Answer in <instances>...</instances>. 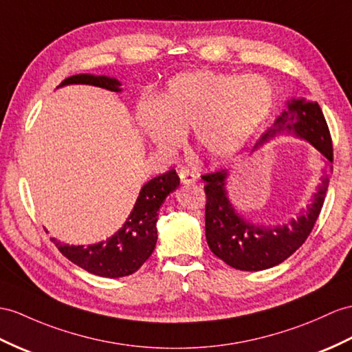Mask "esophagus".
Listing matches in <instances>:
<instances>
[{
  "instance_id": "obj_1",
  "label": "esophagus",
  "mask_w": 352,
  "mask_h": 352,
  "mask_svg": "<svg viewBox=\"0 0 352 352\" xmlns=\"http://www.w3.org/2000/svg\"><path fill=\"white\" fill-rule=\"evenodd\" d=\"M179 177H181V182L184 185H192L197 182V176L192 173V171L186 170V168L179 171Z\"/></svg>"
}]
</instances>
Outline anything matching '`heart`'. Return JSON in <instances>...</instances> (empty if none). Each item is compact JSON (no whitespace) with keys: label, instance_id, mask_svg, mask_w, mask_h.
<instances>
[{"label":"heart","instance_id":"1","mask_svg":"<svg viewBox=\"0 0 352 352\" xmlns=\"http://www.w3.org/2000/svg\"><path fill=\"white\" fill-rule=\"evenodd\" d=\"M272 85L261 76H230L209 70L175 76L157 101L137 106V124L160 151H173L192 128L195 151L212 161L241 151L273 104Z\"/></svg>","mask_w":352,"mask_h":352}]
</instances>
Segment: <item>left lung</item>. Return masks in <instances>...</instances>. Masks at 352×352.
Listing matches in <instances>:
<instances>
[{
	"label": "left lung",
	"mask_w": 352,
	"mask_h": 352,
	"mask_svg": "<svg viewBox=\"0 0 352 352\" xmlns=\"http://www.w3.org/2000/svg\"><path fill=\"white\" fill-rule=\"evenodd\" d=\"M287 110L269 128L254 149H258L276 134L293 133L309 142L330 162L321 176V184L306 209L282 226H258L246 221L230 203L226 181L227 170L201 176L206 192V241L210 251L231 267L258 272L280 264L305 243L320 217L333 173V144L327 122L318 102L293 98Z\"/></svg>",
	"instance_id": "left-lung-1"
}]
</instances>
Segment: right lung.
I'll return each mask as SVG.
<instances>
[{"instance_id":"add662e5","label":"right lung","mask_w":352,"mask_h":352,"mask_svg":"<svg viewBox=\"0 0 352 352\" xmlns=\"http://www.w3.org/2000/svg\"><path fill=\"white\" fill-rule=\"evenodd\" d=\"M94 85L113 92H121V82L113 77L76 74L59 85ZM58 87V88H59ZM181 184L176 170L160 175L144 184L137 201L121 230L104 242L88 246H74L50 239L65 258L92 275L102 278H122L133 275L146 261L157 245V221L166 197Z\"/></svg>"}]
</instances>
